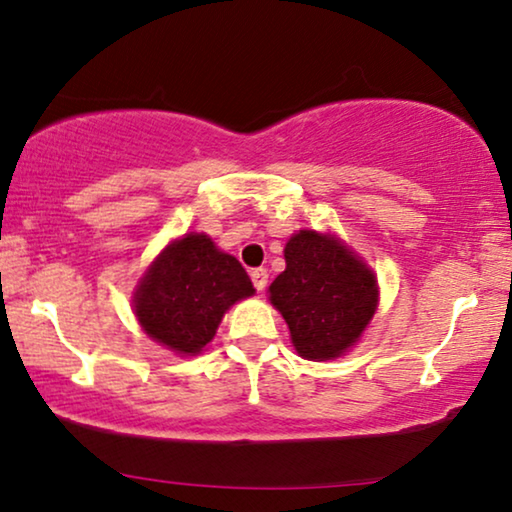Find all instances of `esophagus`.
Wrapping results in <instances>:
<instances>
[{"mask_svg": "<svg viewBox=\"0 0 512 512\" xmlns=\"http://www.w3.org/2000/svg\"><path fill=\"white\" fill-rule=\"evenodd\" d=\"M251 282H254L256 291H265V286H268V270L265 268L251 270Z\"/></svg>", "mask_w": 512, "mask_h": 512, "instance_id": "34e87169", "label": "esophagus"}]
</instances>
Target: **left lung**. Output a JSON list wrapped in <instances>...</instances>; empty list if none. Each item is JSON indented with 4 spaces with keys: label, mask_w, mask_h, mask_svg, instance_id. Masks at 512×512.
<instances>
[{
    "label": "left lung",
    "mask_w": 512,
    "mask_h": 512,
    "mask_svg": "<svg viewBox=\"0 0 512 512\" xmlns=\"http://www.w3.org/2000/svg\"><path fill=\"white\" fill-rule=\"evenodd\" d=\"M286 270L270 284L303 359H338L361 338L377 310L375 272L338 237L300 230L284 247Z\"/></svg>",
    "instance_id": "1"
}]
</instances>
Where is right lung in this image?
I'll list each match as a JSON object with an SVG mask.
<instances>
[{"label": "right lung", "mask_w": 512, "mask_h": 512, "mask_svg": "<svg viewBox=\"0 0 512 512\" xmlns=\"http://www.w3.org/2000/svg\"><path fill=\"white\" fill-rule=\"evenodd\" d=\"M254 291L235 256L216 249L205 233H188L160 251L139 279L132 303L149 338L195 356L212 342L228 307Z\"/></svg>", "instance_id": "obj_1"}]
</instances>
